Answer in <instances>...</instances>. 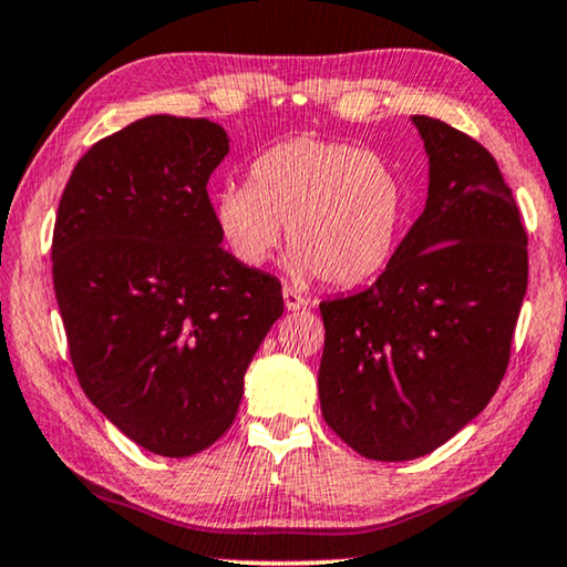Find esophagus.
Segmentation results:
<instances>
[{
    "mask_svg": "<svg viewBox=\"0 0 567 567\" xmlns=\"http://www.w3.org/2000/svg\"><path fill=\"white\" fill-rule=\"evenodd\" d=\"M284 303L289 311H297L301 307H307V299H303L297 289H291V286H284Z\"/></svg>",
    "mask_w": 567,
    "mask_h": 567,
    "instance_id": "34e87169",
    "label": "esophagus"
}]
</instances>
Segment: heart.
Here are the masks:
<instances>
[{"label":"heart","mask_w":567,"mask_h":567,"mask_svg":"<svg viewBox=\"0 0 567 567\" xmlns=\"http://www.w3.org/2000/svg\"><path fill=\"white\" fill-rule=\"evenodd\" d=\"M406 217V186L389 161L348 143L299 135L268 147L248 186L215 196L219 237L237 264L274 256L286 225L297 276L348 289L391 264Z\"/></svg>","instance_id":"1"}]
</instances>
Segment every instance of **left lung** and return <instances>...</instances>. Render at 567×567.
I'll return each instance as SVG.
<instances>
[{"label":"left lung","instance_id":"8db88e82","mask_svg":"<svg viewBox=\"0 0 567 567\" xmlns=\"http://www.w3.org/2000/svg\"><path fill=\"white\" fill-rule=\"evenodd\" d=\"M430 155L422 217L365 291L319 303L322 416L368 461H414L502 383L527 293V229L486 147L414 114Z\"/></svg>","mask_w":567,"mask_h":567}]
</instances>
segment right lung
<instances>
[{
    "label": "right lung",
    "mask_w": 567,
    "mask_h": 567,
    "mask_svg": "<svg viewBox=\"0 0 567 567\" xmlns=\"http://www.w3.org/2000/svg\"><path fill=\"white\" fill-rule=\"evenodd\" d=\"M204 117L153 114L81 155L53 227V289L81 389L163 457L233 426L243 375L284 315L276 276L223 248L207 184L229 151Z\"/></svg>",
    "instance_id": "1"
}]
</instances>
